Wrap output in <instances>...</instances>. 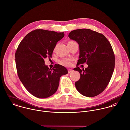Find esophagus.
Returning a JSON list of instances; mask_svg holds the SVG:
<instances>
[{
  "label": "esophagus",
  "instance_id": "34e87169",
  "mask_svg": "<svg viewBox=\"0 0 130 130\" xmlns=\"http://www.w3.org/2000/svg\"><path fill=\"white\" fill-rule=\"evenodd\" d=\"M68 73H71L72 72H73V70L70 69H68Z\"/></svg>",
  "mask_w": 130,
  "mask_h": 130
}]
</instances>
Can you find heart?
<instances>
[{"label": "heart", "instance_id": "b5f03b06", "mask_svg": "<svg viewBox=\"0 0 130 130\" xmlns=\"http://www.w3.org/2000/svg\"><path fill=\"white\" fill-rule=\"evenodd\" d=\"M74 41H69L68 42V43L69 42H73ZM71 61H72V59H63V60H61L59 61V63L61 65L64 66H70L71 64Z\"/></svg>", "mask_w": 130, "mask_h": 130}]
</instances>
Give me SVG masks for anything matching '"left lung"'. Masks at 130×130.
I'll return each instance as SVG.
<instances>
[{
	"label": "left lung",
	"instance_id": "left-lung-1",
	"mask_svg": "<svg viewBox=\"0 0 130 130\" xmlns=\"http://www.w3.org/2000/svg\"><path fill=\"white\" fill-rule=\"evenodd\" d=\"M69 37L79 47V59L74 69L80 75L75 83L76 89L84 96H96L106 88L114 70L115 57L111 44L103 34L90 29L73 30ZM84 63L88 67L80 69L78 65Z\"/></svg>",
	"mask_w": 130,
	"mask_h": 130
}]
</instances>
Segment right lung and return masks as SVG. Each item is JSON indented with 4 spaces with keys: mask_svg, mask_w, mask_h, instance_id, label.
I'll list each match as a JSON object with an SVG mask.
<instances>
[{
    "mask_svg": "<svg viewBox=\"0 0 130 130\" xmlns=\"http://www.w3.org/2000/svg\"><path fill=\"white\" fill-rule=\"evenodd\" d=\"M64 36V32L36 29L26 35L19 45L15 56L19 78L28 92L37 98H46L54 94L60 76L68 73L60 64L49 69L44 60L52 57L56 43Z\"/></svg>",
    "mask_w": 130,
    "mask_h": 130,
    "instance_id": "add662e5",
    "label": "right lung"
}]
</instances>
